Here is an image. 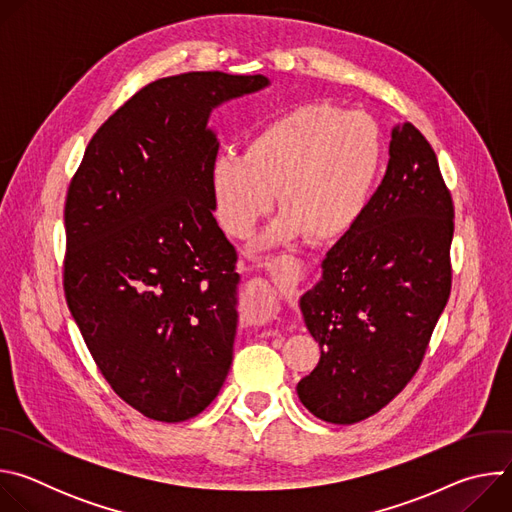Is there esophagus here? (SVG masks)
Wrapping results in <instances>:
<instances>
[{
    "label": "esophagus",
    "mask_w": 512,
    "mask_h": 512,
    "mask_svg": "<svg viewBox=\"0 0 512 512\" xmlns=\"http://www.w3.org/2000/svg\"><path fill=\"white\" fill-rule=\"evenodd\" d=\"M265 269L271 275L273 283L281 291H294L298 287V283L302 281V277H304L302 261H298L296 257H289V255H279L275 259H271L265 265Z\"/></svg>",
    "instance_id": "esophagus-1"
}]
</instances>
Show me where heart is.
I'll return each instance as SVG.
<instances>
[{"label":"heart","instance_id":"1","mask_svg":"<svg viewBox=\"0 0 512 512\" xmlns=\"http://www.w3.org/2000/svg\"><path fill=\"white\" fill-rule=\"evenodd\" d=\"M381 164L383 139L369 115L300 103L261 121L245 137L243 156L218 154L210 162L212 212L225 233L245 239L279 190L285 210L265 233V245L302 233L336 241L367 212Z\"/></svg>","mask_w":512,"mask_h":512}]
</instances>
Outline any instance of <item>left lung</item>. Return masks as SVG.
Returning <instances> with one entry per match:
<instances>
[{"label": "left lung", "mask_w": 512, "mask_h": 512, "mask_svg": "<svg viewBox=\"0 0 512 512\" xmlns=\"http://www.w3.org/2000/svg\"><path fill=\"white\" fill-rule=\"evenodd\" d=\"M452 237L454 204L435 152L409 121L393 125L381 186L300 298L320 344L318 367L296 387L312 415L362 421L411 381L450 298Z\"/></svg>", "instance_id": "obj_1"}]
</instances>
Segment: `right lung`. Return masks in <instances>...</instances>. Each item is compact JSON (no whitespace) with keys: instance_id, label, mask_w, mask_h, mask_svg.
Listing matches in <instances>:
<instances>
[{"instance_id":"right-lung-1","label":"right lung","mask_w":512,"mask_h":512,"mask_svg":"<svg viewBox=\"0 0 512 512\" xmlns=\"http://www.w3.org/2000/svg\"><path fill=\"white\" fill-rule=\"evenodd\" d=\"M263 75L184 72L135 93L93 135L64 206V296L113 391L186 421L221 391L239 326L237 251L218 227L210 113Z\"/></svg>"}]
</instances>
